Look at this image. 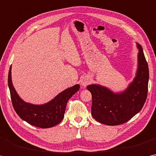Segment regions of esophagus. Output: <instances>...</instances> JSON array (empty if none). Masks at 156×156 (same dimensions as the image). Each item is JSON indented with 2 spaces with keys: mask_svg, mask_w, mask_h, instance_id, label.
Masks as SVG:
<instances>
[{
  "mask_svg": "<svg viewBox=\"0 0 156 156\" xmlns=\"http://www.w3.org/2000/svg\"><path fill=\"white\" fill-rule=\"evenodd\" d=\"M90 82V79L88 77H86V76H85V77L82 78V80H81L80 83H81V85L83 86V87H86V86H87Z\"/></svg>",
  "mask_w": 156,
  "mask_h": 156,
  "instance_id": "obj_1",
  "label": "esophagus"
}]
</instances>
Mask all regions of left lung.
<instances>
[{
	"instance_id": "8db88e82",
	"label": "left lung",
	"mask_w": 156,
	"mask_h": 156,
	"mask_svg": "<svg viewBox=\"0 0 156 156\" xmlns=\"http://www.w3.org/2000/svg\"><path fill=\"white\" fill-rule=\"evenodd\" d=\"M139 49L138 68L133 82L124 91L114 93L104 86L92 84L87 86L91 93V114L100 123L117 126L128 121L141 111L147 98L149 73L142 47Z\"/></svg>"
}]
</instances>
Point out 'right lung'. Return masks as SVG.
I'll use <instances>...</instances> for the list:
<instances>
[{
	"mask_svg": "<svg viewBox=\"0 0 156 156\" xmlns=\"http://www.w3.org/2000/svg\"><path fill=\"white\" fill-rule=\"evenodd\" d=\"M8 86L12 106L16 113L30 125L41 128H51L63 120L67 102L80 87L79 84H76L67 88L46 104H30L21 100L14 89L12 82L11 66L8 74Z\"/></svg>",
	"mask_w": 156,
	"mask_h": 156,
	"instance_id": "obj_1",
	"label": "right lung"
}]
</instances>
